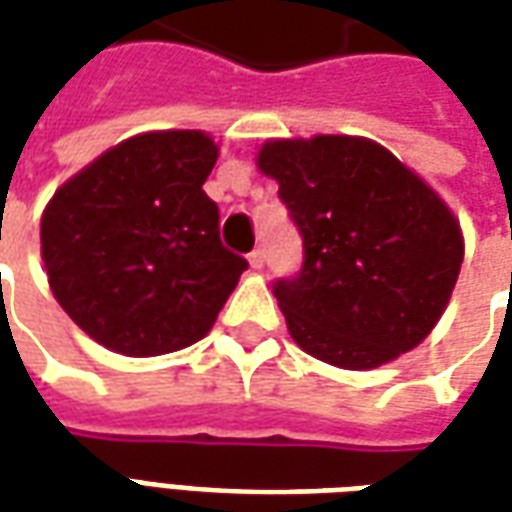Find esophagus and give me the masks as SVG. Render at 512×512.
<instances>
[{
	"mask_svg": "<svg viewBox=\"0 0 512 512\" xmlns=\"http://www.w3.org/2000/svg\"><path fill=\"white\" fill-rule=\"evenodd\" d=\"M249 266L255 268V271H260V268L266 266V249H263V246H257V249L249 252Z\"/></svg>",
	"mask_w": 512,
	"mask_h": 512,
	"instance_id": "34e87169",
	"label": "esophagus"
}]
</instances>
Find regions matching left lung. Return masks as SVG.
<instances>
[{
	"instance_id": "8db88e82",
	"label": "left lung",
	"mask_w": 512,
	"mask_h": 512,
	"mask_svg": "<svg viewBox=\"0 0 512 512\" xmlns=\"http://www.w3.org/2000/svg\"><path fill=\"white\" fill-rule=\"evenodd\" d=\"M257 167L279 183L304 246L299 271L271 285L293 340L345 370L422 343L463 263L447 205L370 139L268 142Z\"/></svg>"
}]
</instances>
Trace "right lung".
Returning <instances> with one entry per match:
<instances>
[{"label": "right lung", "instance_id": "obj_1", "mask_svg": "<svg viewBox=\"0 0 512 512\" xmlns=\"http://www.w3.org/2000/svg\"><path fill=\"white\" fill-rule=\"evenodd\" d=\"M216 156L200 131L142 134L54 194L40 222L49 285L95 343L158 356L208 334L249 268L202 191Z\"/></svg>", "mask_w": 512, "mask_h": 512}]
</instances>
